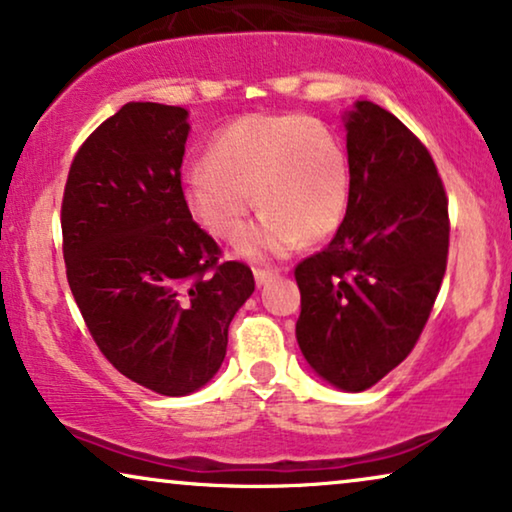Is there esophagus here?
Wrapping results in <instances>:
<instances>
[{
	"instance_id": "1",
	"label": "esophagus",
	"mask_w": 512,
	"mask_h": 512,
	"mask_svg": "<svg viewBox=\"0 0 512 512\" xmlns=\"http://www.w3.org/2000/svg\"><path fill=\"white\" fill-rule=\"evenodd\" d=\"M276 276H278L276 269H255V281H257V285L269 283L271 278H276Z\"/></svg>"
}]
</instances>
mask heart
<instances>
[{
    "label": "heart",
    "instance_id": "obj_1",
    "mask_svg": "<svg viewBox=\"0 0 512 512\" xmlns=\"http://www.w3.org/2000/svg\"><path fill=\"white\" fill-rule=\"evenodd\" d=\"M349 185V159L325 124L302 114H245L210 138L206 163L185 170L182 201L222 241L241 234L257 201L264 213L238 250L269 257L285 255L302 238L313 243L337 231Z\"/></svg>",
    "mask_w": 512,
    "mask_h": 512
}]
</instances>
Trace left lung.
Returning a JSON list of instances; mask_svg holds the SVG:
<instances>
[{"label":"left lung","mask_w":512,"mask_h":512,"mask_svg":"<svg viewBox=\"0 0 512 512\" xmlns=\"http://www.w3.org/2000/svg\"><path fill=\"white\" fill-rule=\"evenodd\" d=\"M349 206L325 250L295 267L297 344L318 377L365 391L410 356L447 269L449 213L417 135L374 102L346 112Z\"/></svg>","instance_id":"1"}]
</instances>
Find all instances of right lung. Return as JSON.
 I'll return each instance as SVG.
<instances>
[{
	"mask_svg": "<svg viewBox=\"0 0 512 512\" xmlns=\"http://www.w3.org/2000/svg\"><path fill=\"white\" fill-rule=\"evenodd\" d=\"M185 107L128 102L74 156L63 194L67 283L109 363L161 395L206 386L229 323L255 290L248 264L182 201Z\"/></svg>",
	"mask_w": 512,
	"mask_h": 512,
	"instance_id": "add662e5",
	"label": "right lung"
}]
</instances>
